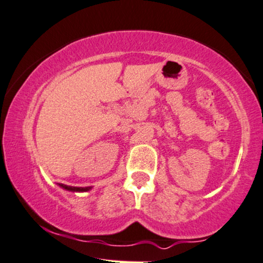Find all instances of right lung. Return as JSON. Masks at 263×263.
<instances>
[{
	"label": "right lung",
	"instance_id": "obj_1",
	"mask_svg": "<svg viewBox=\"0 0 263 263\" xmlns=\"http://www.w3.org/2000/svg\"><path fill=\"white\" fill-rule=\"evenodd\" d=\"M63 189H66V191H70V192H87L91 189V187H71V185H65L62 183H58Z\"/></svg>",
	"mask_w": 263,
	"mask_h": 263
}]
</instances>
